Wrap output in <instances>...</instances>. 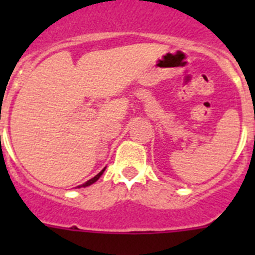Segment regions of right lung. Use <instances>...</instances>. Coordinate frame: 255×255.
<instances>
[{"label":"right lung","mask_w":255,"mask_h":255,"mask_svg":"<svg viewBox=\"0 0 255 255\" xmlns=\"http://www.w3.org/2000/svg\"><path fill=\"white\" fill-rule=\"evenodd\" d=\"M103 171H105V168H103V170L101 171V172L98 173V175H96V176H94L93 179L88 180V181L85 182V184H83V185H79V186H76V188H82V186H84V188H85V186H89V185H92V184H93V182H96L97 180L100 179V177H101V175H102V173H103Z\"/></svg>","instance_id":"add662e5"}]
</instances>
